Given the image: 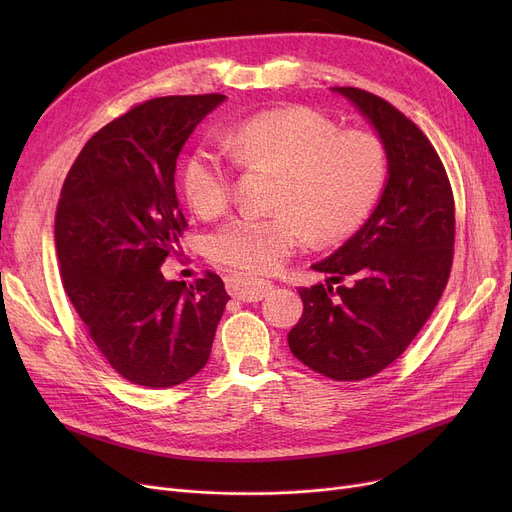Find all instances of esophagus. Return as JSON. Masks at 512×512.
<instances>
[{
  "label": "esophagus",
  "mask_w": 512,
  "mask_h": 512,
  "mask_svg": "<svg viewBox=\"0 0 512 512\" xmlns=\"http://www.w3.org/2000/svg\"><path fill=\"white\" fill-rule=\"evenodd\" d=\"M226 286H228V292L232 294V297L242 301V303L261 301L274 288L272 282L261 280V278H247V276H240V274L230 276L226 280Z\"/></svg>",
  "instance_id": "esophagus-1"
}]
</instances>
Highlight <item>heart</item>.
I'll return each instance as SVG.
<instances>
[{"label": "heart", "mask_w": 512, "mask_h": 512, "mask_svg": "<svg viewBox=\"0 0 512 512\" xmlns=\"http://www.w3.org/2000/svg\"><path fill=\"white\" fill-rule=\"evenodd\" d=\"M240 166L278 172L272 213H238L207 240L213 261L242 274L274 272L309 236L328 242L353 232L378 203L388 153L367 130H338L309 107L263 112L222 137ZM182 188L203 218L224 213L234 197L232 164L222 149L199 145L182 166Z\"/></svg>", "instance_id": "obj_1"}]
</instances>
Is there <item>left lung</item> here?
<instances>
[{
	"instance_id": "left-lung-1",
	"label": "left lung",
	"mask_w": 512,
	"mask_h": 512,
	"mask_svg": "<svg viewBox=\"0 0 512 512\" xmlns=\"http://www.w3.org/2000/svg\"><path fill=\"white\" fill-rule=\"evenodd\" d=\"M380 132L390 178L367 224L313 265L328 284L301 286L292 355L336 382H359L394 363L434 313L454 259V197L434 145L386 99L334 87Z\"/></svg>"
}]
</instances>
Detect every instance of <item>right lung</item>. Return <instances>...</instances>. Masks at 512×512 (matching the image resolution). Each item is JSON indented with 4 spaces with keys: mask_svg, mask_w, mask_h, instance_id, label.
Returning a JSON list of instances; mask_svg holds the SVG:
<instances>
[{
    "mask_svg": "<svg viewBox=\"0 0 512 512\" xmlns=\"http://www.w3.org/2000/svg\"><path fill=\"white\" fill-rule=\"evenodd\" d=\"M226 95L132 105L97 130L66 174L56 209L64 290L103 359L124 380L172 388L197 375L230 301L218 274L168 282L161 263L188 228L176 159Z\"/></svg>",
    "mask_w": 512,
    "mask_h": 512,
    "instance_id": "right-lung-1",
    "label": "right lung"
}]
</instances>
